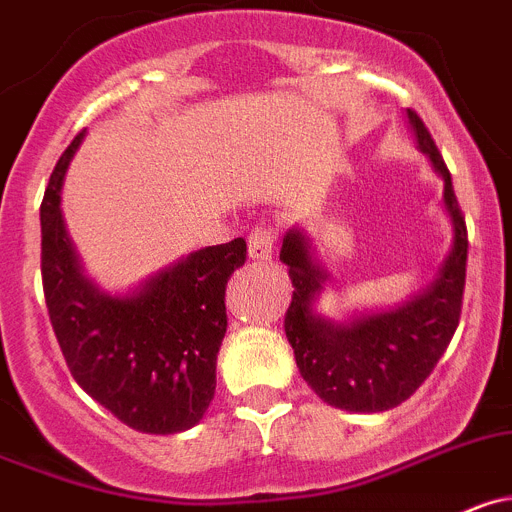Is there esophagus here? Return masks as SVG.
Returning <instances> with one entry per match:
<instances>
[{
	"instance_id": "1",
	"label": "esophagus",
	"mask_w": 512,
	"mask_h": 512,
	"mask_svg": "<svg viewBox=\"0 0 512 512\" xmlns=\"http://www.w3.org/2000/svg\"><path fill=\"white\" fill-rule=\"evenodd\" d=\"M274 243H276V231L269 223H259L248 233V256L253 261H269L274 256Z\"/></svg>"
}]
</instances>
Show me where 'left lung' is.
<instances>
[{
    "label": "left lung",
    "instance_id": "obj_1",
    "mask_svg": "<svg viewBox=\"0 0 512 512\" xmlns=\"http://www.w3.org/2000/svg\"><path fill=\"white\" fill-rule=\"evenodd\" d=\"M422 153L445 180V206L455 226L450 256L425 294L382 314L332 324L314 314V299L326 274L311 259L309 241L289 231L281 243V261L289 266L291 304L284 329L294 349L296 367L326 405L349 412H384L402 405L430 377L445 354L462 311L467 266V226L452 188L450 170L415 110H407Z\"/></svg>",
    "mask_w": 512,
    "mask_h": 512
}]
</instances>
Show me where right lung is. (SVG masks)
Segmentation results:
<instances>
[{
  "instance_id": "add662e5",
  "label": "right lung",
  "mask_w": 512,
  "mask_h": 512,
  "mask_svg": "<svg viewBox=\"0 0 512 512\" xmlns=\"http://www.w3.org/2000/svg\"><path fill=\"white\" fill-rule=\"evenodd\" d=\"M82 133L57 160L42 198V289L75 382L120 422L150 435L198 425L216 392L226 337V284L246 261V241L191 253L133 294H107L75 251L60 211L65 170Z\"/></svg>"
}]
</instances>
